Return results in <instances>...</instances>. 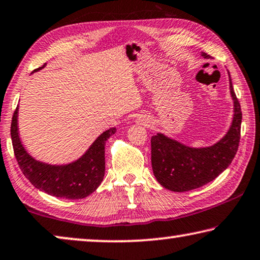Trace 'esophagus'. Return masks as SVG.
I'll return each mask as SVG.
<instances>
[{"mask_svg": "<svg viewBox=\"0 0 260 260\" xmlns=\"http://www.w3.org/2000/svg\"><path fill=\"white\" fill-rule=\"evenodd\" d=\"M136 122H137L138 124L145 125V124H147V123H149V118H146L145 116H139L137 119H136Z\"/></svg>", "mask_w": 260, "mask_h": 260, "instance_id": "obj_1", "label": "esophagus"}]
</instances>
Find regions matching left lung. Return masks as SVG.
<instances>
[{
    "instance_id": "1",
    "label": "left lung",
    "mask_w": 260,
    "mask_h": 260,
    "mask_svg": "<svg viewBox=\"0 0 260 260\" xmlns=\"http://www.w3.org/2000/svg\"><path fill=\"white\" fill-rule=\"evenodd\" d=\"M201 57L209 59L210 55L201 52ZM229 81L234 117L228 133L217 143L207 147H191L164 134H157L151 138L153 174L166 189L187 191L205 186L217 178L233 161L241 139L242 110L230 74Z\"/></svg>"
}]
</instances>
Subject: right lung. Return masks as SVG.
Instances as JSON below:
<instances>
[{
	"instance_id": "right-lung-1",
	"label": "right lung",
	"mask_w": 260,
	"mask_h": 260,
	"mask_svg": "<svg viewBox=\"0 0 260 260\" xmlns=\"http://www.w3.org/2000/svg\"><path fill=\"white\" fill-rule=\"evenodd\" d=\"M10 133L16 160L27 180L36 188L52 197L77 200L87 198L101 185L106 170L105 145L108 138L116 133V127L102 133L81 157L65 165H51L36 160L27 153L19 138L18 107L14 113Z\"/></svg>"
}]
</instances>
